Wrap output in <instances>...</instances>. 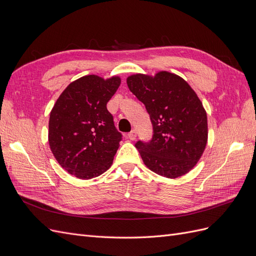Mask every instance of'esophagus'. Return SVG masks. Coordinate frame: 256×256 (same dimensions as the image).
<instances>
[{
    "label": "esophagus",
    "mask_w": 256,
    "mask_h": 256,
    "mask_svg": "<svg viewBox=\"0 0 256 256\" xmlns=\"http://www.w3.org/2000/svg\"><path fill=\"white\" fill-rule=\"evenodd\" d=\"M128 138H130L131 141H134L136 138V130H131L130 132L128 134Z\"/></svg>",
    "instance_id": "34e87169"
}]
</instances>
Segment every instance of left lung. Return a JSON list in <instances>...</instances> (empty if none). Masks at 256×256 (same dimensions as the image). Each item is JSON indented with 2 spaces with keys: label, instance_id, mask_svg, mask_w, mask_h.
Masks as SVG:
<instances>
[{
  "label": "left lung",
  "instance_id": "1",
  "mask_svg": "<svg viewBox=\"0 0 256 256\" xmlns=\"http://www.w3.org/2000/svg\"><path fill=\"white\" fill-rule=\"evenodd\" d=\"M127 84L144 104L152 124V140L136 143L144 164L168 178L190 172L202 157L208 138L207 114L196 92L168 72L129 76Z\"/></svg>",
  "mask_w": 256,
  "mask_h": 256
}]
</instances>
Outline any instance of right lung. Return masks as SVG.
Instances as JSON below:
<instances>
[{
    "label": "right lung",
    "mask_w": 256,
    "mask_h": 256,
    "mask_svg": "<svg viewBox=\"0 0 256 256\" xmlns=\"http://www.w3.org/2000/svg\"><path fill=\"white\" fill-rule=\"evenodd\" d=\"M120 85L118 76H84L72 82L54 104L49 145L60 166L80 180L104 173L112 164L122 134L106 104Z\"/></svg>",
    "instance_id": "right-lung-1"
}]
</instances>
